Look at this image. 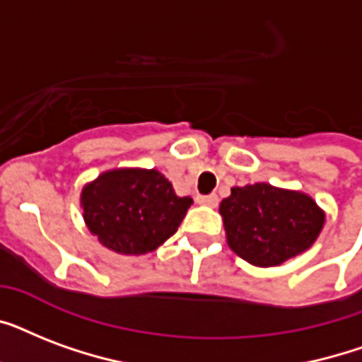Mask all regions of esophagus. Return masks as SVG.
<instances>
[{
	"mask_svg": "<svg viewBox=\"0 0 362 362\" xmlns=\"http://www.w3.org/2000/svg\"><path fill=\"white\" fill-rule=\"evenodd\" d=\"M197 203L214 209V206H218V203H220V199H218V195H199Z\"/></svg>",
	"mask_w": 362,
	"mask_h": 362,
	"instance_id": "34e87169",
	"label": "esophagus"
}]
</instances>
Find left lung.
<instances>
[{"mask_svg":"<svg viewBox=\"0 0 362 362\" xmlns=\"http://www.w3.org/2000/svg\"><path fill=\"white\" fill-rule=\"evenodd\" d=\"M227 244L253 267H278L312 247L325 210L308 193L259 182L233 187L220 203Z\"/></svg>","mask_w":362,"mask_h":362,"instance_id":"8db88e82","label":"left lung"}]
</instances>
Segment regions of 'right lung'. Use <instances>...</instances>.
I'll use <instances>...</instances> for the list:
<instances>
[{
  "mask_svg": "<svg viewBox=\"0 0 362 362\" xmlns=\"http://www.w3.org/2000/svg\"><path fill=\"white\" fill-rule=\"evenodd\" d=\"M192 204L159 170L141 167L105 170L81 192L88 231L120 255H144L163 246Z\"/></svg>",
  "mask_w": 362,
  "mask_h": 362,
  "instance_id": "1",
  "label": "right lung"
}]
</instances>
